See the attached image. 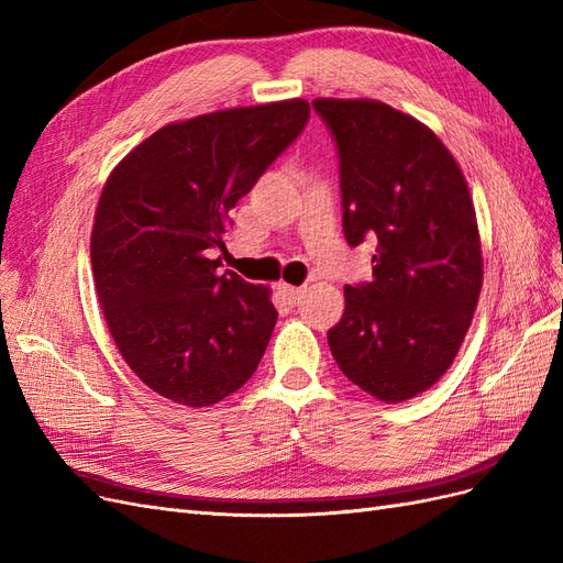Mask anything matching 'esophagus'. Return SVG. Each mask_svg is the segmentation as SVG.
I'll use <instances>...</instances> for the list:
<instances>
[{
  "label": "esophagus",
  "instance_id": "obj_1",
  "mask_svg": "<svg viewBox=\"0 0 563 563\" xmlns=\"http://www.w3.org/2000/svg\"><path fill=\"white\" fill-rule=\"evenodd\" d=\"M279 291H282V296H284L288 302L296 305V302L302 298L305 288H302V286H291V284H279Z\"/></svg>",
  "mask_w": 563,
  "mask_h": 563
}]
</instances>
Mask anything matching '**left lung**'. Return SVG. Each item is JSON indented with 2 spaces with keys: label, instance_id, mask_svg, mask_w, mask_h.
<instances>
[{
  "label": "left lung",
  "instance_id": "obj_1",
  "mask_svg": "<svg viewBox=\"0 0 563 563\" xmlns=\"http://www.w3.org/2000/svg\"><path fill=\"white\" fill-rule=\"evenodd\" d=\"M312 106L338 143L345 240H378L373 282L345 286L331 354L366 395L413 399L451 368L482 294L467 180L411 114L371 98H314Z\"/></svg>",
  "mask_w": 563,
  "mask_h": 563
}]
</instances>
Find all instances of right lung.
Returning a JSON list of instances; mask_svg holds the SVG:
<instances>
[{
	"mask_svg": "<svg viewBox=\"0 0 563 563\" xmlns=\"http://www.w3.org/2000/svg\"><path fill=\"white\" fill-rule=\"evenodd\" d=\"M310 117L302 98L166 124L108 176L91 269L119 354L159 397L213 406L258 368L277 310L272 291L218 275L228 216Z\"/></svg>",
	"mask_w": 563,
	"mask_h": 563,
	"instance_id": "add662e5",
	"label": "right lung"
}]
</instances>
